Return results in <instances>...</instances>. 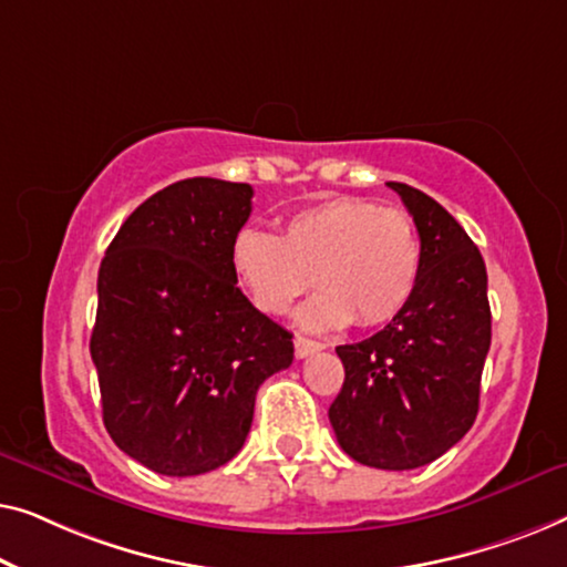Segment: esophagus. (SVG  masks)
Listing matches in <instances>:
<instances>
[{
    "mask_svg": "<svg viewBox=\"0 0 567 567\" xmlns=\"http://www.w3.org/2000/svg\"><path fill=\"white\" fill-rule=\"evenodd\" d=\"M323 347H326V344H321V341H316V339L295 337V357H298V360H306V357L321 352Z\"/></svg>",
    "mask_w": 567,
    "mask_h": 567,
    "instance_id": "1",
    "label": "esophagus"
}]
</instances>
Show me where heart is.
Listing matches in <instances>:
<instances>
[{
	"instance_id": "heart-1",
	"label": "heart",
	"mask_w": 567,
	"mask_h": 567,
	"mask_svg": "<svg viewBox=\"0 0 567 567\" xmlns=\"http://www.w3.org/2000/svg\"><path fill=\"white\" fill-rule=\"evenodd\" d=\"M228 261L259 313L285 316L316 285L323 295L300 313L308 329H370L393 321L416 292L421 238L401 207L331 197L290 215L280 236L241 228Z\"/></svg>"
}]
</instances>
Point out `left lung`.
Segmentation results:
<instances>
[{"label":"left lung","instance_id":"8db88e82","mask_svg":"<svg viewBox=\"0 0 567 567\" xmlns=\"http://www.w3.org/2000/svg\"><path fill=\"white\" fill-rule=\"evenodd\" d=\"M401 195L421 238L413 298L385 329L337 347L344 385L329 419L349 457L367 467L429 465L470 432L491 349L485 261L444 207L403 182Z\"/></svg>","mask_w":567,"mask_h":567}]
</instances>
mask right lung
Instances as JSON below:
<instances>
[{"mask_svg":"<svg viewBox=\"0 0 567 567\" xmlns=\"http://www.w3.org/2000/svg\"><path fill=\"white\" fill-rule=\"evenodd\" d=\"M251 195L244 182H174L127 215L100 265L90 352L102 421L158 475H203L236 457L259 385L292 364V333L230 272Z\"/></svg>","mask_w":567,"mask_h":567,"instance_id":"obj_1","label":"right lung"}]
</instances>
